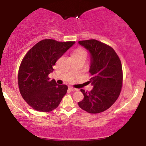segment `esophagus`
I'll list each match as a JSON object with an SVG mask.
<instances>
[{
	"label": "esophagus",
	"instance_id": "esophagus-1",
	"mask_svg": "<svg viewBox=\"0 0 146 146\" xmlns=\"http://www.w3.org/2000/svg\"><path fill=\"white\" fill-rule=\"evenodd\" d=\"M69 89L71 91H72V92H75V91H78V89L75 88H73V87H69Z\"/></svg>",
	"mask_w": 146,
	"mask_h": 146
}]
</instances>
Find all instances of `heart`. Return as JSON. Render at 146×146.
I'll return each instance as SVG.
<instances>
[{
  "mask_svg": "<svg viewBox=\"0 0 146 146\" xmlns=\"http://www.w3.org/2000/svg\"><path fill=\"white\" fill-rule=\"evenodd\" d=\"M83 53H85L86 54V52L85 51L83 50V49H79L78 50L76 51L75 52H74L73 54H83Z\"/></svg>",
  "mask_w": 146,
  "mask_h": 146,
  "instance_id": "heart-1",
  "label": "heart"
}]
</instances>
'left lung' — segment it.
I'll return each instance as SVG.
<instances>
[{
  "mask_svg": "<svg viewBox=\"0 0 146 146\" xmlns=\"http://www.w3.org/2000/svg\"><path fill=\"white\" fill-rule=\"evenodd\" d=\"M78 43L91 54L89 83L94 85L90 92L80 91L84 95L79 107L90 113H98L108 109L119 98L123 84L122 63L114 49L96 39Z\"/></svg>",
  "mask_w": 146,
  "mask_h": 146,
  "instance_id": "1",
  "label": "left lung"
}]
</instances>
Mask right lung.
Returning <instances> with one entry per match:
<instances>
[{"mask_svg": "<svg viewBox=\"0 0 146 146\" xmlns=\"http://www.w3.org/2000/svg\"><path fill=\"white\" fill-rule=\"evenodd\" d=\"M75 43L46 39L29 49L18 71V86L22 97L33 109L48 112L56 108L66 95L68 86L50 80L56 62Z\"/></svg>", "mask_w": 146, "mask_h": 146, "instance_id": "add662e5", "label": "right lung"}]
</instances>
